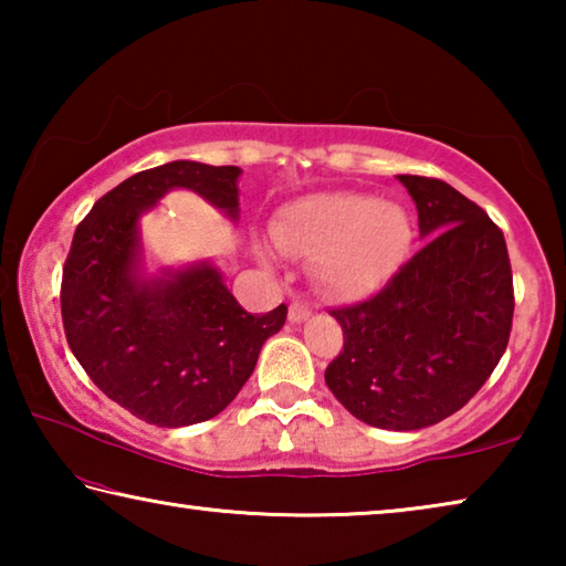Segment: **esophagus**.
Returning a JSON list of instances; mask_svg holds the SVG:
<instances>
[{
  "label": "esophagus",
  "mask_w": 566,
  "mask_h": 566,
  "mask_svg": "<svg viewBox=\"0 0 566 566\" xmlns=\"http://www.w3.org/2000/svg\"><path fill=\"white\" fill-rule=\"evenodd\" d=\"M310 314H312L310 306H304L300 302H292L290 304V314H286V317H290L292 324H302V322L310 319Z\"/></svg>",
  "instance_id": "1"
}]
</instances>
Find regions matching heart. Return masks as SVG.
<instances>
[{
  "mask_svg": "<svg viewBox=\"0 0 566 566\" xmlns=\"http://www.w3.org/2000/svg\"><path fill=\"white\" fill-rule=\"evenodd\" d=\"M286 256H310L312 280L339 300H361L381 290L411 247V219L397 202L359 191H322L282 207L270 227ZM260 260L272 254L260 249Z\"/></svg>",
  "mask_w": 566,
  "mask_h": 566,
  "instance_id": "1",
  "label": "heart"
}]
</instances>
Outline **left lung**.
I'll return each instance as SVG.
<instances>
[{
  "label": "left lung",
  "mask_w": 566,
  "mask_h": 566,
  "mask_svg": "<svg viewBox=\"0 0 566 566\" xmlns=\"http://www.w3.org/2000/svg\"><path fill=\"white\" fill-rule=\"evenodd\" d=\"M424 247L375 300L342 306L344 352L324 381L352 417L415 432L462 409L500 364L514 294L504 234L447 181L397 175Z\"/></svg>",
  "instance_id": "obj_1"
}]
</instances>
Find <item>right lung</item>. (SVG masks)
Listing matches in <instances>:
<instances>
[{"mask_svg":"<svg viewBox=\"0 0 566 566\" xmlns=\"http://www.w3.org/2000/svg\"><path fill=\"white\" fill-rule=\"evenodd\" d=\"M239 167L177 159L107 191L76 227L62 274L70 349L104 395L149 424L217 417L252 377L286 306L249 314L212 260L151 264L142 217L189 189L239 222Z\"/></svg>","mask_w":566,"mask_h":566,"instance_id":"obj_1","label":"right lung"}]
</instances>
